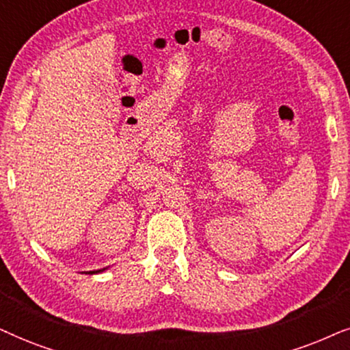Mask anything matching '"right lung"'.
<instances>
[{"mask_svg":"<svg viewBox=\"0 0 350 350\" xmlns=\"http://www.w3.org/2000/svg\"><path fill=\"white\" fill-rule=\"evenodd\" d=\"M107 269V267H105ZM105 269H99V270H90V272H86V273H90V275H92V273H100V272H104Z\"/></svg>","mask_w":350,"mask_h":350,"instance_id":"right-lung-1","label":"right lung"}]
</instances>
